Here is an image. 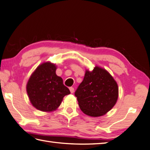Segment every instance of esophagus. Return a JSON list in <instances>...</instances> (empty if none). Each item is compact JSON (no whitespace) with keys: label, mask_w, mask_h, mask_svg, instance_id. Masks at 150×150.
Returning <instances> with one entry per match:
<instances>
[{"label":"esophagus","mask_w":150,"mask_h":150,"mask_svg":"<svg viewBox=\"0 0 150 150\" xmlns=\"http://www.w3.org/2000/svg\"><path fill=\"white\" fill-rule=\"evenodd\" d=\"M69 89H70V91H71V93H73L74 92V88L73 87H70Z\"/></svg>","instance_id":"34e87169"}]
</instances>
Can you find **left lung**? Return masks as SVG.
Returning a JSON list of instances; mask_svg holds the SVG:
<instances>
[{"instance_id": "8db88e82", "label": "left lung", "mask_w": 150, "mask_h": 150, "mask_svg": "<svg viewBox=\"0 0 150 150\" xmlns=\"http://www.w3.org/2000/svg\"><path fill=\"white\" fill-rule=\"evenodd\" d=\"M75 96L83 113L93 117H101L117 103L118 85L105 69L96 66L92 71L86 70Z\"/></svg>"}]
</instances>
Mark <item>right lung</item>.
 <instances>
[{"instance_id":"obj_1","label":"right lung","mask_w":150,"mask_h":150,"mask_svg":"<svg viewBox=\"0 0 150 150\" xmlns=\"http://www.w3.org/2000/svg\"><path fill=\"white\" fill-rule=\"evenodd\" d=\"M57 67L45 62L32 73L26 85L30 102L37 109L52 112L57 109L63 97L71 93L63 85L62 78L56 74Z\"/></svg>"}]
</instances>
